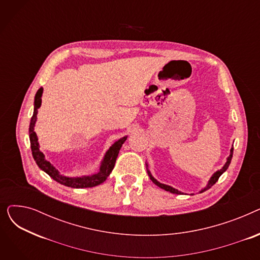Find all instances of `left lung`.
Masks as SVG:
<instances>
[{"label":"left lung","instance_id":"left-lung-1","mask_svg":"<svg viewBox=\"0 0 260 260\" xmlns=\"http://www.w3.org/2000/svg\"><path fill=\"white\" fill-rule=\"evenodd\" d=\"M233 147L231 148V151H230V156L226 158V162H225V165L222 167V169L221 170H219V171H217V172H215L213 175H212V177L210 178V180H209V182H208V184H207V186L206 187H203L201 190H200V193H203L204 190H207V189H209V188H211L216 182H217V180L219 179V177L228 170V168H229V166H230V163H231V160H232V157H233ZM146 171H147V174H148V177L149 178H151V180L156 184V185H158L159 187H161V188H163V189H166V190H168V192H170V193H173V194H177V195H180V194H183L182 192H180V190H178V189H176V188H174V187H172V186H170V185H167V184H163V183H160L159 181H157L154 177L152 176V174H151V172H149V170H148V165L146 163Z\"/></svg>","mask_w":260,"mask_h":260}]
</instances>
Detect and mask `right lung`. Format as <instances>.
<instances>
[{
    "mask_svg": "<svg viewBox=\"0 0 260 260\" xmlns=\"http://www.w3.org/2000/svg\"><path fill=\"white\" fill-rule=\"evenodd\" d=\"M42 94H43V88L41 87L37 91L35 95V103H34V115L30 120L29 124V140H30V147L34 159L38 167L44 171L47 175H49L53 180L57 182L68 186V187H74V188H83V187H92L95 185H99L103 183L109 174L112 173L116 159L118 157L119 151L122 146V144L125 142L127 139V136L119 139L116 141L111 147L107 149V152L104 155V158L101 162L100 170L98 173H94L92 175H86V176H80V177H71V176H65L63 174H60V172L54 168L49 161L45 159L44 154L40 151V145L38 142L37 134L35 132V125L37 121V115H38V109L42 103Z\"/></svg>",
    "mask_w": 260,
    "mask_h": 260,
    "instance_id": "right-lung-1",
    "label": "right lung"
}]
</instances>
